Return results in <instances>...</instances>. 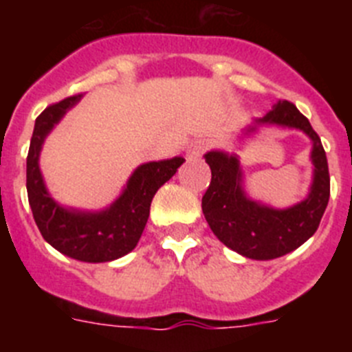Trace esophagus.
<instances>
[{
    "mask_svg": "<svg viewBox=\"0 0 352 352\" xmlns=\"http://www.w3.org/2000/svg\"><path fill=\"white\" fill-rule=\"evenodd\" d=\"M206 149H208V142L203 141V139H199V141H194L188 144V148H186V157L197 158L201 157Z\"/></svg>",
    "mask_w": 352,
    "mask_h": 352,
    "instance_id": "34e87169",
    "label": "esophagus"
}]
</instances>
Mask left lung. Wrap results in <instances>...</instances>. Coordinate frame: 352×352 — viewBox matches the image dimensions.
Returning a JSON list of instances; mask_svg holds the SVG:
<instances>
[{"label": "left lung", "instance_id": "8db88e82", "mask_svg": "<svg viewBox=\"0 0 352 352\" xmlns=\"http://www.w3.org/2000/svg\"><path fill=\"white\" fill-rule=\"evenodd\" d=\"M257 123L300 129L312 139L314 183L309 197L287 210L254 203L241 188L238 158L210 151L204 157L211 169V183L203 195V213L226 247L248 259L268 261L296 250L317 231L329 201V170L321 138L292 102L278 100Z\"/></svg>", "mask_w": 352, "mask_h": 352}]
</instances>
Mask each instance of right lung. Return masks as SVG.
Listing matches in <instances>:
<instances>
[{"label":"right lung","mask_w":352,"mask_h":352,"mask_svg":"<svg viewBox=\"0 0 352 352\" xmlns=\"http://www.w3.org/2000/svg\"><path fill=\"white\" fill-rule=\"evenodd\" d=\"M79 95L68 96L43 109L36 118L26 160V188L33 219L43 239L72 259L84 263H107L132 252L144 231L153 195L169 182L185 158L142 164L130 176L126 188L116 203L98 213H79L61 208L45 190L38 169L43 139L63 118Z\"/></svg>","instance_id":"add662e5"}]
</instances>
